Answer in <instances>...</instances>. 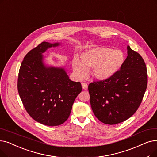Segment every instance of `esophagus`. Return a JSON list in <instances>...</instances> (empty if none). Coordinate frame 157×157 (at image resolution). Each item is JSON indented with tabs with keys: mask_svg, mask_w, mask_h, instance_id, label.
I'll return each instance as SVG.
<instances>
[{
	"mask_svg": "<svg viewBox=\"0 0 157 157\" xmlns=\"http://www.w3.org/2000/svg\"><path fill=\"white\" fill-rule=\"evenodd\" d=\"M81 86H82V88L84 90H86L88 88V85L86 83H81Z\"/></svg>",
	"mask_w": 157,
	"mask_h": 157,
	"instance_id": "esophagus-1",
	"label": "esophagus"
}]
</instances>
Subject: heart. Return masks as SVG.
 Returning <instances> with one entry per match:
<instances>
[{
    "instance_id": "1",
    "label": "heart",
    "mask_w": 157,
    "mask_h": 157,
    "mask_svg": "<svg viewBox=\"0 0 157 157\" xmlns=\"http://www.w3.org/2000/svg\"><path fill=\"white\" fill-rule=\"evenodd\" d=\"M72 59V69L79 78L88 74V69H92V76L98 80L104 81L112 78L124 64V54L119 49L105 47H95L84 51Z\"/></svg>"
}]
</instances>
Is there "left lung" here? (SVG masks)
Returning a JSON list of instances; mask_svg holds the SVG:
<instances>
[{
	"label": "left lung",
	"mask_w": 157,
	"mask_h": 157,
	"mask_svg": "<svg viewBox=\"0 0 157 157\" xmlns=\"http://www.w3.org/2000/svg\"><path fill=\"white\" fill-rule=\"evenodd\" d=\"M128 56L120 70L106 80L88 85L94 115L106 124L123 122L136 112L147 84L146 66L140 54L128 45Z\"/></svg>",
	"instance_id": "1"
}]
</instances>
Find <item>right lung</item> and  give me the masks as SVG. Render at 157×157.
Masks as SVG:
<instances>
[{"mask_svg":"<svg viewBox=\"0 0 157 157\" xmlns=\"http://www.w3.org/2000/svg\"><path fill=\"white\" fill-rule=\"evenodd\" d=\"M59 43L43 42L25 56L18 72V91L25 110L40 123L59 126L69 118L72 105L82 90L63 68L44 63L42 54Z\"/></svg>","mask_w":157,"mask_h":157,"instance_id":"add662e5","label":"right lung"}]
</instances>
